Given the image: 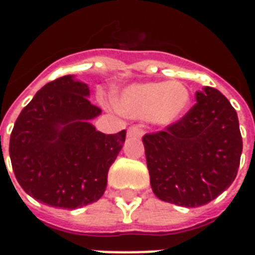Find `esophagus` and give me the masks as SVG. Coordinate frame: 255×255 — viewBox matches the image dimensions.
<instances>
[{"instance_id": "1", "label": "esophagus", "mask_w": 255, "mask_h": 255, "mask_svg": "<svg viewBox=\"0 0 255 255\" xmlns=\"http://www.w3.org/2000/svg\"><path fill=\"white\" fill-rule=\"evenodd\" d=\"M128 138H142V135H143V131L140 129L139 127H129L127 131Z\"/></svg>"}]
</instances>
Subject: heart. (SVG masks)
Instances as JSON below:
<instances>
[{
    "mask_svg": "<svg viewBox=\"0 0 255 255\" xmlns=\"http://www.w3.org/2000/svg\"><path fill=\"white\" fill-rule=\"evenodd\" d=\"M190 102V90L183 82H147L128 86L116 98V108L128 117L171 127L186 116Z\"/></svg>",
    "mask_w": 255,
    "mask_h": 255,
    "instance_id": "1",
    "label": "heart"
}]
</instances>
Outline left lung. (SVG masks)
<instances>
[{
  "instance_id": "8db88e82",
  "label": "left lung",
  "mask_w": 255,
  "mask_h": 255,
  "mask_svg": "<svg viewBox=\"0 0 255 255\" xmlns=\"http://www.w3.org/2000/svg\"><path fill=\"white\" fill-rule=\"evenodd\" d=\"M195 98L180 122L142 139L155 197L186 208L206 205L230 187L243 149L230 101L208 86Z\"/></svg>"
}]
</instances>
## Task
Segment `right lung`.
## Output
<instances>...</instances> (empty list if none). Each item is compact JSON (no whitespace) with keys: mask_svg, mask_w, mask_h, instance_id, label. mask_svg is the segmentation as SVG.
Returning <instances> with one entry per match:
<instances>
[{"mask_svg":"<svg viewBox=\"0 0 255 255\" xmlns=\"http://www.w3.org/2000/svg\"><path fill=\"white\" fill-rule=\"evenodd\" d=\"M89 86L72 75L45 84L21 111L10 133L14 176L30 197L53 208L97 202L108 171L123 149L126 129L97 131L101 109L89 101Z\"/></svg>","mask_w":255,"mask_h":255,"instance_id":"add662e5","label":"right lung"}]
</instances>
